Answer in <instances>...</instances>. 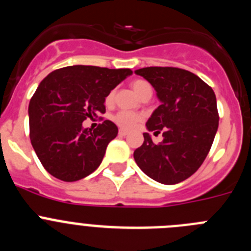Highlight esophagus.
I'll list each match as a JSON object with an SVG mask.
<instances>
[{
    "label": "esophagus",
    "mask_w": 251,
    "mask_h": 251,
    "mask_svg": "<svg viewBox=\"0 0 251 251\" xmlns=\"http://www.w3.org/2000/svg\"><path fill=\"white\" fill-rule=\"evenodd\" d=\"M118 134L121 137H126V136H128V132H127V130H124V129H119Z\"/></svg>",
    "instance_id": "obj_1"
}]
</instances>
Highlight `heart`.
Instances as JSON below:
<instances>
[{
	"mask_svg": "<svg viewBox=\"0 0 251 251\" xmlns=\"http://www.w3.org/2000/svg\"><path fill=\"white\" fill-rule=\"evenodd\" d=\"M130 86H132L133 92L136 93L138 97H141L142 94H145L148 90H152L150 84L145 80H133L130 83ZM113 100V93H109L106 95L105 103L110 104ZM113 121L118 124L119 127L123 128V129H133L134 127H137V124L142 121V115L138 114V113H133L128 112V110H121L117 114L113 117Z\"/></svg>",
	"mask_w": 251,
	"mask_h": 251,
	"instance_id": "heart-1",
	"label": "heart"
}]
</instances>
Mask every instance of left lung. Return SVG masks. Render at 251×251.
Segmentation results:
<instances>
[{
	"instance_id": "left-lung-1",
	"label": "left lung",
	"mask_w": 251,
	"mask_h": 251,
	"mask_svg": "<svg viewBox=\"0 0 251 251\" xmlns=\"http://www.w3.org/2000/svg\"><path fill=\"white\" fill-rule=\"evenodd\" d=\"M154 88L161 105L146 123L150 132H162L153 143L150 133L134 151V161L148 177L163 185L182 182L196 172L211 148L219 127L216 97L194 73L178 68L151 66L136 70Z\"/></svg>"
}]
</instances>
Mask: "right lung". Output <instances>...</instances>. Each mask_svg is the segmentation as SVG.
Returning <instances> with one entry per match:
<instances>
[{
  "label": "right lung",
  "instance_id": "right-lung-1",
  "mask_svg": "<svg viewBox=\"0 0 251 251\" xmlns=\"http://www.w3.org/2000/svg\"><path fill=\"white\" fill-rule=\"evenodd\" d=\"M130 69L74 65L50 73L28 105L30 139L41 165L65 182L89 176L118 134L113 122L83 128L86 118L105 113L106 95L132 74Z\"/></svg>",
  "mask_w": 251,
  "mask_h": 251
}]
</instances>
